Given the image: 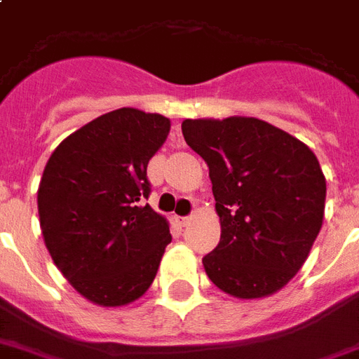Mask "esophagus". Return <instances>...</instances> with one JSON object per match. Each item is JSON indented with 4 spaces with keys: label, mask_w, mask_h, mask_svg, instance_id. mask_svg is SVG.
<instances>
[{
    "label": "esophagus",
    "mask_w": 359,
    "mask_h": 359,
    "mask_svg": "<svg viewBox=\"0 0 359 359\" xmlns=\"http://www.w3.org/2000/svg\"><path fill=\"white\" fill-rule=\"evenodd\" d=\"M177 222H179L180 226H187L188 222H190V217H179V219H177Z\"/></svg>",
    "instance_id": "obj_1"
}]
</instances>
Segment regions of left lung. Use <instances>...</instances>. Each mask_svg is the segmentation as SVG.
Wrapping results in <instances>:
<instances>
[{"instance_id": "1", "label": "left lung", "mask_w": 359, "mask_h": 359, "mask_svg": "<svg viewBox=\"0 0 359 359\" xmlns=\"http://www.w3.org/2000/svg\"><path fill=\"white\" fill-rule=\"evenodd\" d=\"M182 135L209 167L220 241L203 257L209 280L238 299L276 293L306 261L325 209L314 152L257 118L184 119Z\"/></svg>"}]
</instances>
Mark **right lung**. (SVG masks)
Returning a JSON list of instances; mask_svg holds the SVG:
<instances>
[{"mask_svg": "<svg viewBox=\"0 0 359 359\" xmlns=\"http://www.w3.org/2000/svg\"><path fill=\"white\" fill-rule=\"evenodd\" d=\"M159 114L119 108L55 148L38 190L45 245L72 287L100 306H123L152 285L167 220L142 205L146 167L169 135Z\"/></svg>", "mask_w": 359, "mask_h": 359, "instance_id": "1", "label": "right lung"}]
</instances>
